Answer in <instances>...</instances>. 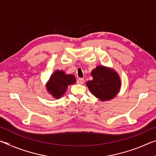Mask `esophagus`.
Segmentation results:
<instances>
[{
    "instance_id": "obj_1",
    "label": "esophagus",
    "mask_w": 156,
    "mask_h": 156,
    "mask_svg": "<svg viewBox=\"0 0 156 156\" xmlns=\"http://www.w3.org/2000/svg\"><path fill=\"white\" fill-rule=\"evenodd\" d=\"M84 83V80L83 78H78L77 80V83L79 84H83Z\"/></svg>"
}]
</instances>
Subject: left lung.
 <instances>
[{
	"label": "left lung",
	"mask_w": 156,
	"mask_h": 156,
	"mask_svg": "<svg viewBox=\"0 0 156 156\" xmlns=\"http://www.w3.org/2000/svg\"><path fill=\"white\" fill-rule=\"evenodd\" d=\"M93 80L86 83L91 93L101 100L107 101L116 96L121 87L118 73L112 68L99 65L91 71Z\"/></svg>",
	"instance_id": "left-lung-1"
}]
</instances>
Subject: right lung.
Returning <instances> with one entry per match:
<instances>
[{"mask_svg": "<svg viewBox=\"0 0 156 156\" xmlns=\"http://www.w3.org/2000/svg\"><path fill=\"white\" fill-rule=\"evenodd\" d=\"M76 82L74 75L67 74L62 70H56L51 75L46 83V89L54 98L59 99L65 94L68 86L74 84Z\"/></svg>", "mask_w": 156, "mask_h": 156, "instance_id": "add662e5", "label": "right lung"}]
</instances>
